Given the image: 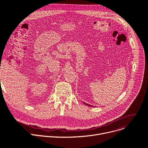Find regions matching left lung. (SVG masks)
I'll use <instances>...</instances> for the list:
<instances>
[{"instance_id":"1","label":"left lung","mask_w":148,"mask_h":148,"mask_svg":"<svg viewBox=\"0 0 148 148\" xmlns=\"http://www.w3.org/2000/svg\"><path fill=\"white\" fill-rule=\"evenodd\" d=\"M84 104H86V106H90H90H91V107H92V106H90V105H89V104H88L87 103H84Z\"/></svg>"}]
</instances>
